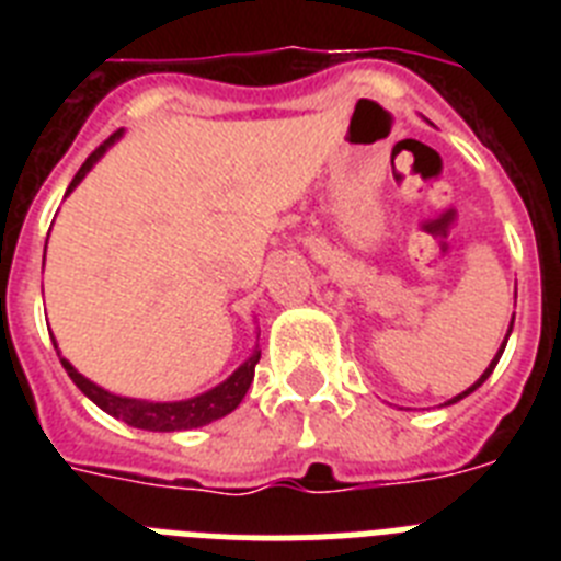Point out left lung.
Masks as SVG:
<instances>
[{
    "instance_id": "obj_1",
    "label": "left lung",
    "mask_w": 561,
    "mask_h": 561,
    "mask_svg": "<svg viewBox=\"0 0 561 561\" xmlns=\"http://www.w3.org/2000/svg\"><path fill=\"white\" fill-rule=\"evenodd\" d=\"M512 325H514V317H512ZM508 334H512V329H508ZM508 334H505V342H508ZM505 342H503V345H500V351H497V356H494V359H492V365H489V368H485V370H483V376H480V379H478V381H474L472 388H469V390H463V393H460V396H455V399H453V401H458V399H463V396H469V393H472V390H478V388H480V385H483V381H485V379H489V374H492V370H494V365H497V362H500V356H503V348H505ZM453 401H447V404H453Z\"/></svg>"
}]
</instances>
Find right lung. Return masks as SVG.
<instances>
[{
	"label": "right lung",
	"mask_w": 561,
	"mask_h": 561,
	"mask_svg": "<svg viewBox=\"0 0 561 561\" xmlns=\"http://www.w3.org/2000/svg\"><path fill=\"white\" fill-rule=\"evenodd\" d=\"M117 137H121V131H114L106 142H101L95 151L89 153L87 162L81 165V171L76 173V180L69 182L67 193L72 191V187H76L83 176H87L89 168L101 160V153L106 151V148L112 146ZM257 359H261V351H255V354H252L250 359H247L244 365H241V368L230 376V379L221 381L219 388L207 390V393L196 396V399H187V401L123 399V396L108 393V390L98 388V385H92L89 379H83V376L78 374V370L72 368L67 359H61V365L67 368L69 379L76 381L78 388H81V393H87L89 399L95 401L103 413L126 421V424H131V427H137V430H151V433H176V430L205 427V424H210V421H219V419H225L227 413H232V410L241 404V399L247 396V390H250Z\"/></svg>",
	"instance_id": "1"
}]
</instances>
